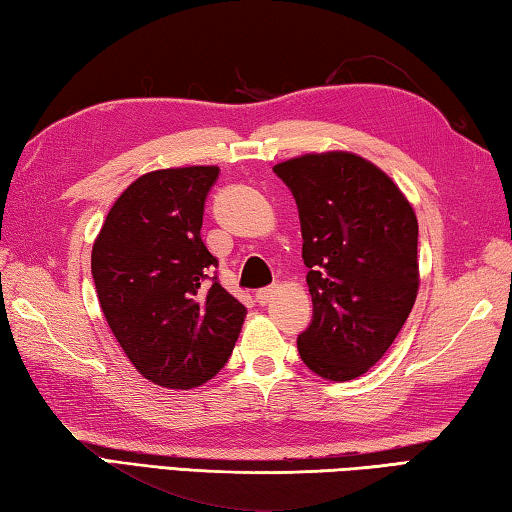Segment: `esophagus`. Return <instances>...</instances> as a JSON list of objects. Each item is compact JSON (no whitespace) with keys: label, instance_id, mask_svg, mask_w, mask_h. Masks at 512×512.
Listing matches in <instances>:
<instances>
[{"label":"esophagus","instance_id":"esophagus-1","mask_svg":"<svg viewBox=\"0 0 512 512\" xmlns=\"http://www.w3.org/2000/svg\"><path fill=\"white\" fill-rule=\"evenodd\" d=\"M274 292H276V288L274 286H270V288H261V290H256V299H258V304H267V301H270L272 297H274Z\"/></svg>","mask_w":512,"mask_h":512}]
</instances>
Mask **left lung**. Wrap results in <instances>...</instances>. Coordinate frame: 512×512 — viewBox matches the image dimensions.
<instances>
[{
	"label": "left lung",
	"instance_id": "obj_1",
	"mask_svg": "<svg viewBox=\"0 0 512 512\" xmlns=\"http://www.w3.org/2000/svg\"><path fill=\"white\" fill-rule=\"evenodd\" d=\"M274 172L297 201L313 297L299 356L326 381L358 379L395 342L420 290L413 206L381 167L340 149Z\"/></svg>",
	"mask_w": 512,
	"mask_h": 512
}]
</instances>
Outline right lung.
Masks as SVG:
<instances>
[{
    "label": "right lung",
    "mask_w": 512,
    "mask_h": 512,
    "mask_svg": "<svg viewBox=\"0 0 512 512\" xmlns=\"http://www.w3.org/2000/svg\"><path fill=\"white\" fill-rule=\"evenodd\" d=\"M217 165L167 167L117 197L92 245L99 306L131 365L161 388L190 390L222 370L247 308L211 274L201 240Z\"/></svg>",
    "instance_id": "add662e5"
}]
</instances>
